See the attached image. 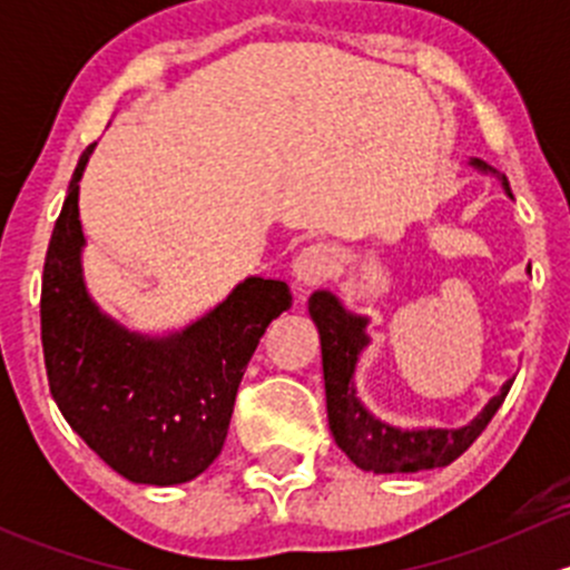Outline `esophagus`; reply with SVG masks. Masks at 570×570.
Here are the masks:
<instances>
[{
  "instance_id": "34e87169",
  "label": "esophagus",
  "mask_w": 570,
  "mask_h": 570,
  "mask_svg": "<svg viewBox=\"0 0 570 570\" xmlns=\"http://www.w3.org/2000/svg\"><path fill=\"white\" fill-rule=\"evenodd\" d=\"M336 269V250L325 243H314L303 248L292 262V278L301 286H320Z\"/></svg>"
}]
</instances>
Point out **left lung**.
I'll return each instance as SVG.
<instances>
[{
	"mask_svg": "<svg viewBox=\"0 0 570 570\" xmlns=\"http://www.w3.org/2000/svg\"><path fill=\"white\" fill-rule=\"evenodd\" d=\"M469 165L480 174L497 176L504 195L513 198L508 178L499 170H493L482 159H469ZM308 314L320 331L331 433L338 450L358 469L372 471V474H413V471L450 465L474 444L476 435L485 430V424L491 422L513 386V381L504 383L499 394H493L485 407L463 428H396L386 419H377L361 402L358 386H355L361 353L372 342L370 331H366L370 317L350 312L331 289H317L308 297Z\"/></svg>",
	"mask_w": 570,
	"mask_h": 570,
	"instance_id": "1",
	"label": "left lung"
}]
</instances>
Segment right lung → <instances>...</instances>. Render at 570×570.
<instances>
[{
  "label": "right lung",
  "instance_id": "1",
  "mask_svg": "<svg viewBox=\"0 0 570 570\" xmlns=\"http://www.w3.org/2000/svg\"><path fill=\"white\" fill-rule=\"evenodd\" d=\"M85 148L51 232L40 338L57 407L73 433L137 485H181L220 455L239 381L267 325L292 306L286 281L248 275L226 301L165 333L131 331L85 284L79 181Z\"/></svg>",
  "mask_w": 570,
  "mask_h": 570
}]
</instances>
